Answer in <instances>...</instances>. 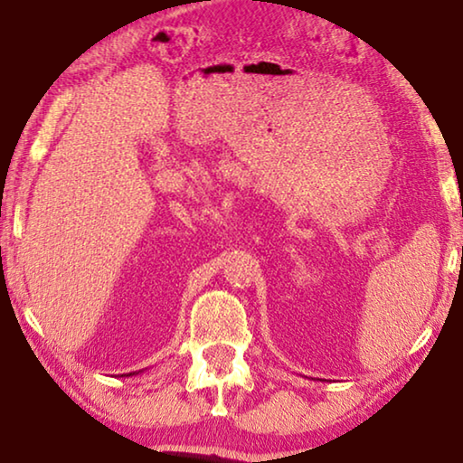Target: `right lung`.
<instances>
[{"instance_id": "obj_1", "label": "right lung", "mask_w": 463, "mask_h": 463, "mask_svg": "<svg viewBox=\"0 0 463 463\" xmlns=\"http://www.w3.org/2000/svg\"><path fill=\"white\" fill-rule=\"evenodd\" d=\"M122 375H128V378H130V375H135V372H132V373H122Z\"/></svg>"}]
</instances>
